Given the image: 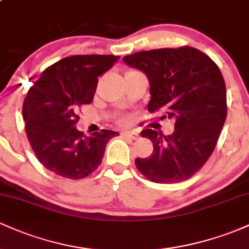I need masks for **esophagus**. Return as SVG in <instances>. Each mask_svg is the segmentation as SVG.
I'll return each instance as SVG.
<instances>
[{
    "label": "esophagus",
    "instance_id": "obj_1",
    "mask_svg": "<svg viewBox=\"0 0 249 249\" xmlns=\"http://www.w3.org/2000/svg\"><path fill=\"white\" fill-rule=\"evenodd\" d=\"M123 137H126V138H131V139H137L138 138V132L134 130H128V131H123L122 132Z\"/></svg>",
    "mask_w": 249,
    "mask_h": 249
}]
</instances>
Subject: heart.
Masks as SVG:
<instances>
[{"instance_id":"obj_1","label":"heart","mask_w":249,"mask_h":249,"mask_svg":"<svg viewBox=\"0 0 249 249\" xmlns=\"http://www.w3.org/2000/svg\"><path fill=\"white\" fill-rule=\"evenodd\" d=\"M126 121H127L126 118H123V119H121V123H126Z\"/></svg>"}]
</instances>
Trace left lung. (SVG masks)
Instances as JSON below:
<instances>
[{
  "label": "left lung",
  "instance_id": "1",
  "mask_svg": "<svg viewBox=\"0 0 249 249\" xmlns=\"http://www.w3.org/2000/svg\"><path fill=\"white\" fill-rule=\"evenodd\" d=\"M123 59L147 76L148 112L161 110L160 119L176 121L168 136L152 128L142 131L153 142V152L137 158V168L158 184L190 179L213 153L227 116L221 71L206 53L187 45L139 51Z\"/></svg>",
  "mask_w": 249,
  "mask_h": 249
}]
</instances>
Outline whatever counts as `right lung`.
Wrapping results in <instances>:
<instances>
[{
	"label": "right lung",
	"instance_id": "1",
	"mask_svg": "<svg viewBox=\"0 0 249 249\" xmlns=\"http://www.w3.org/2000/svg\"><path fill=\"white\" fill-rule=\"evenodd\" d=\"M113 55H77L47 68L29 89L22 115L30 146L47 170L68 179H83L98 168L107 144L118 132L91 136L77 131L78 111L95 96L98 77L118 61Z\"/></svg>",
	"mask_w": 249,
	"mask_h": 249
}]
</instances>
